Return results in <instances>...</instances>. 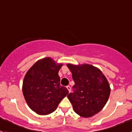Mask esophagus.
Returning <instances> with one entry per match:
<instances>
[{
  "label": "esophagus",
  "mask_w": 132,
  "mask_h": 132,
  "mask_svg": "<svg viewBox=\"0 0 132 132\" xmlns=\"http://www.w3.org/2000/svg\"><path fill=\"white\" fill-rule=\"evenodd\" d=\"M66 88L68 89V91H69V92H70V91H71V87H70V86H66Z\"/></svg>",
  "instance_id": "1"
}]
</instances>
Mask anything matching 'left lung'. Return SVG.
<instances>
[{"mask_svg":"<svg viewBox=\"0 0 132 132\" xmlns=\"http://www.w3.org/2000/svg\"><path fill=\"white\" fill-rule=\"evenodd\" d=\"M75 82L73 93L68 98L74 111L83 118H91L103 109L110 93L107 78L97 67L89 64H67Z\"/></svg>","mask_w":132,"mask_h":132,"instance_id":"8db88e82","label":"left lung"}]
</instances>
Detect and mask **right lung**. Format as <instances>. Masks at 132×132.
Masks as SVG:
<instances>
[{
	"mask_svg": "<svg viewBox=\"0 0 132 132\" xmlns=\"http://www.w3.org/2000/svg\"><path fill=\"white\" fill-rule=\"evenodd\" d=\"M62 63L52 58L38 60L25 74L22 92L25 102L32 111L41 116L55 111L68 90L60 86L59 71Z\"/></svg>",
	"mask_w": 132,
	"mask_h": 132,
	"instance_id": "add662e5",
	"label": "right lung"
}]
</instances>
